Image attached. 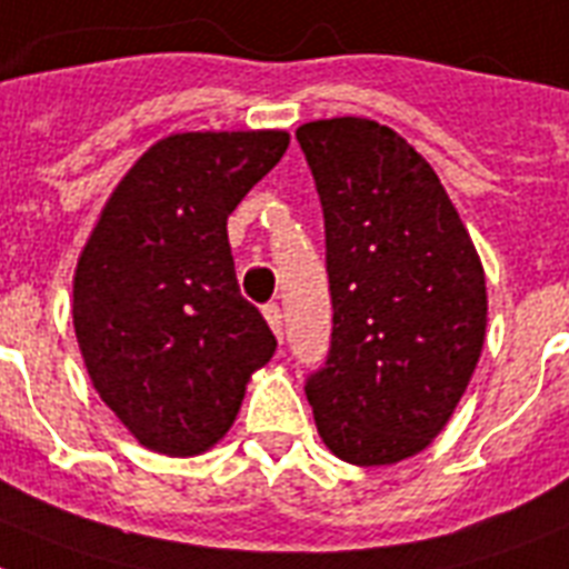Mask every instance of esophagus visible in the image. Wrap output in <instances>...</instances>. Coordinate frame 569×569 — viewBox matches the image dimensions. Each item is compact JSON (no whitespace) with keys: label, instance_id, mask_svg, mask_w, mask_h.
<instances>
[{"label":"esophagus","instance_id":"obj_1","mask_svg":"<svg viewBox=\"0 0 569 569\" xmlns=\"http://www.w3.org/2000/svg\"><path fill=\"white\" fill-rule=\"evenodd\" d=\"M262 316H266V321H269V327L274 330L277 339H283V312H280V307H277V303H266V307H262Z\"/></svg>","mask_w":569,"mask_h":569}]
</instances>
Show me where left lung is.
I'll list each match as a JSON object with an SVG mask.
<instances>
[{
  "label": "left lung",
  "instance_id": "1",
  "mask_svg": "<svg viewBox=\"0 0 569 569\" xmlns=\"http://www.w3.org/2000/svg\"><path fill=\"white\" fill-rule=\"evenodd\" d=\"M325 210L332 336L307 377L339 459L403 461L445 429L485 345L479 253L432 166L371 119L298 128Z\"/></svg>",
  "mask_w": 569,
  "mask_h": 569
}]
</instances>
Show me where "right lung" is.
<instances>
[{"mask_svg":"<svg viewBox=\"0 0 569 569\" xmlns=\"http://www.w3.org/2000/svg\"><path fill=\"white\" fill-rule=\"evenodd\" d=\"M289 149L286 131L154 142L119 180L72 283L87 373L142 447L210 450L277 339L239 292L228 216Z\"/></svg>","mask_w":569,"mask_h":569,"instance_id":"obj_1","label":"right lung"}]
</instances>
